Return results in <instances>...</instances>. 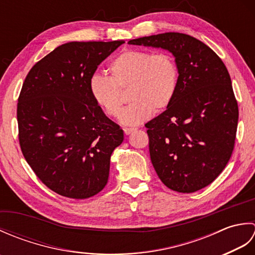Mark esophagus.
Returning a JSON list of instances; mask_svg holds the SVG:
<instances>
[{
  "mask_svg": "<svg viewBox=\"0 0 255 255\" xmlns=\"http://www.w3.org/2000/svg\"><path fill=\"white\" fill-rule=\"evenodd\" d=\"M136 130V129L134 128H128V127H125L124 128V132H125V134H130L132 131H134Z\"/></svg>",
  "mask_w": 255,
  "mask_h": 255,
  "instance_id": "esophagus-1",
  "label": "esophagus"
}]
</instances>
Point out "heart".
I'll return each instance as SVG.
<instances>
[{
    "label": "heart",
    "instance_id": "b5f03b06",
    "mask_svg": "<svg viewBox=\"0 0 255 255\" xmlns=\"http://www.w3.org/2000/svg\"><path fill=\"white\" fill-rule=\"evenodd\" d=\"M108 78L94 75L90 80V94L95 104L111 118L121 115L124 92L132 102L122 113L124 125L142 124L153 113L171 104L178 86V67L167 51L150 52L130 49L121 53L107 69Z\"/></svg>",
    "mask_w": 255,
    "mask_h": 255
}]
</instances>
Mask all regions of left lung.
Instances as JSON below:
<instances>
[{
	"mask_svg": "<svg viewBox=\"0 0 255 255\" xmlns=\"http://www.w3.org/2000/svg\"><path fill=\"white\" fill-rule=\"evenodd\" d=\"M128 44L161 47L175 57L174 99L148 128L150 159L172 191L194 193L224 171L235 148L238 102L223 60L204 42L181 32H164Z\"/></svg>",
	"mask_w": 255,
	"mask_h": 255,
	"instance_id": "1",
	"label": "left lung"
}]
</instances>
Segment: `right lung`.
<instances>
[{
    "instance_id": "right-lung-1",
    "label": "right lung",
    "mask_w": 255,
    "mask_h": 255,
    "mask_svg": "<svg viewBox=\"0 0 255 255\" xmlns=\"http://www.w3.org/2000/svg\"><path fill=\"white\" fill-rule=\"evenodd\" d=\"M72 41L27 74L17 103L21 153L37 177L64 197L83 199L105 187L113 151L124 140L90 94L102 61L124 44Z\"/></svg>"
}]
</instances>
